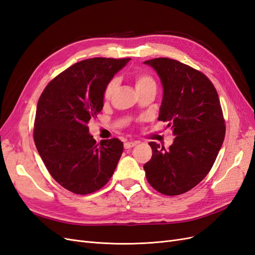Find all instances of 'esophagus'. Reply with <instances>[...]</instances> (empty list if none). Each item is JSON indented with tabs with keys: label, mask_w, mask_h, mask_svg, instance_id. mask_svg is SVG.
Listing matches in <instances>:
<instances>
[{
	"label": "esophagus",
	"mask_w": 255,
	"mask_h": 255,
	"mask_svg": "<svg viewBox=\"0 0 255 255\" xmlns=\"http://www.w3.org/2000/svg\"><path fill=\"white\" fill-rule=\"evenodd\" d=\"M136 144H137L136 141H127V142H125V148L130 149V148H133V146H135Z\"/></svg>",
	"instance_id": "34e87169"
}]
</instances>
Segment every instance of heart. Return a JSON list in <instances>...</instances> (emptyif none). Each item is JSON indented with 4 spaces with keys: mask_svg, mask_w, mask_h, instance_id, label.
I'll return each instance as SVG.
<instances>
[{
    "mask_svg": "<svg viewBox=\"0 0 255 255\" xmlns=\"http://www.w3.org/2000/svg\"><path fill=\"white\" fill-rule=\"evenodd\" d=\"M117 84H118V82L116 79L112 80L109 84H107V86L104 91L105 99H110L112 97L116 87H117ZM135 85H136V89L139 90V89L150 86V85H155V83H154L153 79L148 74H138L135 79Z\"/></svg>",
    "mask_w": 255,
    "mask_h": 255,
    "instance_id": "heart-1",
    "label": "heart"
}]
</instances>
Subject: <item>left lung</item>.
I'll use <instances>...</instances> for the list:
<instances>
[{
    "label": "left lung",
    "instance_id": "1",
    "mask_svg": "<svg viewBox=\"0 0 255 255\" xmlns=\"http://www.w3.org/2000/svg\"><path fill=\"white\" fill-rule=\"evenodd\" d=\"M157 73L163 86L158 120L175 136L165 149L149 142L152 157L143 169L158 192L181 195L194 188L212 169L221 148L226 126L217 91L206 76L167 57L143 61Z\"/></svg>",
    "mask_w": 255,
    "mask_h": 255
}]
</instances>
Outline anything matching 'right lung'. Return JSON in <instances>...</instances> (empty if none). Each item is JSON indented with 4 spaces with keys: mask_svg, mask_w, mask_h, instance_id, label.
Returning <instances> with one entry per match:
<instances>
[{
    "mask_svg": "<svg viewBox=\"0 0 255 255\" xmlns=\"http://www.w3.org/2000/svg\"><path fill=\"white\" fill-rule=\"evenodd\" d=\"M130 58H89L69 67L49 83L37 104L34 140L59 185L78 195L102 188L123 152L117 138L97 143L88 123L103 109L104 91Z\"/></svg>",
    "mask_w": 255,
    "mask_h": 255,
    "instance_id": "add662e5",
    "label": "right lung"
}]
</instances>
